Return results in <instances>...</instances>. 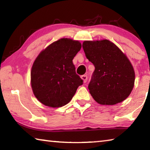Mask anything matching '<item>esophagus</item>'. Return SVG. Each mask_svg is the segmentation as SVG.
I'll use <instances>...</instances> for the list:
<instances>
[{
	"instance_id": "34e87169",
	"label": "esophagus",
	"mask_w": 150,
	"mask_h": 150,
	"mask_svg": "<svg viewBox=\"0 0 150 150\" xmlns=\"http://www.w3.org/2000/svg\"><path fill=\"white\" fill-rule=\"evenodd\" d=\"M81 79H82L83 80V82H84V83H86V82H87V79H88V77H87V75H83L81 76Z\"/></svg>"
}]
</instances>
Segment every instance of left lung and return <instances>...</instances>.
I'll return each mask as SVG.
<instances>
[{
    "label": "left lung",
    "instance_id": "left-lung-1",
    "mask_svg": "<svg viewBox=\"0 0 150 150\" xmlns=\"http://www.w3.org/2000/svg\"><path fill=\"white\" fill-rule=\"evenodd\" d=\"M83 48L95 67L88 86L94 99L104 105H113L125 100L135 81L134 68L126 55L107 40L85 41Z\"/></svg>",
    "mask_w": 150,
    "mask_h": 150
}]
</instances>
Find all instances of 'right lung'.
I'll use <instances>...</instances> for the list:
<instances>
[{"label": "right lung", "mask_w": 150, "mask_h": 150, "mask_svg": "<svg viewBox=\"0 0 150 150\" xmlns=\"http://www.w3.org/2000/svg\"><path fill=\"white\" fill-rule=\"evenodd\" d=\"M79 41L62 38L40 53L31 71L33 93L40 103L50 107H61L72 99L79 86L83 85L73 63L79 52Z\"/></svg>", "instance_id": "obj_1"}]
</instances>
